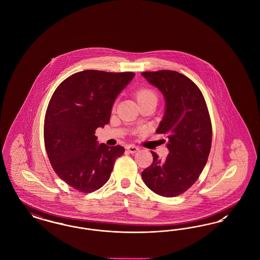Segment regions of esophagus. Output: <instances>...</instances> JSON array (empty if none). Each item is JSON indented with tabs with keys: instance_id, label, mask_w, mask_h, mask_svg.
<instances>
[{
	"instance_id": "obj_1",
	"label": "esophagus",
	"mask_w": 260,
	"mask_h": 260,
	"mask_svg": "<svg viewBox=\"0 0 260 260\" xmlns=\"http://www.w3.org/2000/svg\"><path fill=\"white\" fill-rule=\"evenodd\" d=\"M126 150L129 152V153H132V154H134V153H136L138 150H139V147H137L136 145H127L126 146Z\"/></svg>"
}]
</instances>
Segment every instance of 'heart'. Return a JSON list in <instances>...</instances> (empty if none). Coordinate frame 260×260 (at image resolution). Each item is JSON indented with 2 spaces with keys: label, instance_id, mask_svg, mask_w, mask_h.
Masks as SVG:
<instances>
[{
  "label": "heart",
  "instance_id": "heart-1",
  "mask_svg": "<svg viewBox=\"0 0 260 260\" xmlns=\"http://www.w3.org/2000/svg\"><path fill=\"white\" fill-rule=\"evenodd\" d=\"M136 98L139 104H142L151 99H157L156 93L150 88H140L136 91Z\"/></svg>",
  "mask_w": 260,
  "mask_h": 260
}]
</instances>
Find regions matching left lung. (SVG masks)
Masks as SVG:
<instances>
[{"instance_id":"left-lung-1","label":"left lung","mask_w":260,"mask_h":260,"mask_svg":"<svg viewBox=\"0 0 260 260\" xmlns=\"http://www.w3.org/2000/svg\"><path fill=\"white\" fill-rule=\"evenodd\" d=\"M166 99V114L157 133L168 136L166 160L151 151L153 162L141 175L162 197H176L193 185L203 172L211 147L212 127L205 98L197 85L176 71L143 72Z\"/></svg>"}]
</instances>
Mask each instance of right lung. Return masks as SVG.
Returning <instances> with one entry per match:
<instances>
[{"label": "right lung", "mask_w": 260, "mask_h": 260, "mask_svg": "<svg viewBox=\"0 0 260 260\" xmlns=\"http://www.w3.org/2000/svg\"><path fill=\"white\" fill-rule=\"evenodd\" d=\"M133 72L85 70L71 75L51 95L44 123L45 147L53 171L79 192L91 193L110 178L123 146L98 144L99 126L109 124L112 106Z\"/></svg>", "instance_id": "add662e5"}]
</instances>
